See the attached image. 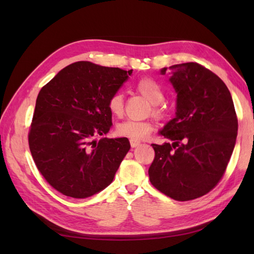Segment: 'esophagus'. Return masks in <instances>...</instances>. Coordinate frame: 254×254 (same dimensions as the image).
<instances>
[{"label":"esophagus","instance_id":"34e87169","mask_svg":"<svg viewBox=\"0 0 254 254\" xmlns=\"http://www.w3.org/2000/svg\"><path fill=\"white\" fill-rule=\"evenodd\" d=\"M130 144L132 147H137L138 145H141V142L137 141V139H130Z\"/></svg>","mask_w":254,"mask_h":254}]
</instances>
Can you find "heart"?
<instances>
[{
	"label": "heart",
	"mask_w": 254,
	"mask_h": 254,
	"mask_svg": "<svg viewBox=\"0 0 254 254\" xmlns=\"http://www.w3.org/2000/svg\"><path fill=\"white\" fill-rule=\"evenodd\" d=\"M136 90L143 95L153 105H158L164 100V90L161 86L150 78H142L136 83ZM108 108L113 116H122L124 110L123 95L116 93L112 95L108 101ZM153 131V124L149 121L126 120L119 123L116 132L119 136L128 137L131 139H143L147 137Z\"/></svg>",
	"instance_id": "1"
}]
</instances>
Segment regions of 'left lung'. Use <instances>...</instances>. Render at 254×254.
<instances>
[{
	"label": "left lung",
	"instance_id": "8db88e82",
	"mask_svg": "<svg viewBox=\"0 0 254 254\" xmlns=\"http://www.w3.org/2000/svg\"><path fill=\"white\" fill-rule=\"evenodd\" d=\"M169 72L177 94L176 117L159 131L171 143L152 144L148 169L152 185L177 201L209 192L222 179L234 152L238 120L227 86L216 74L189 62L160 69Z\"/></svg>",
	"mask_w": 254,
	"mask_h": 254
}]
</instances>
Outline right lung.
Returning a JSON list of instances; mask_svg holds the SVG:
<instances>
[{"mask_svg": "<svg viewBox=\"0 0 254 254\" xmlns=\"http://www.w3.org/2000/svg\"><path fill=\"white\" fill-rule=\"evenodd\" d=\"M132 72L78 61L61 69L38 94L29 148L38 170L64 195L89 197L113 181L130 142L94 137L109 132L108 101Z\"/></svg>", "mask_w": 254, "mask_h": 254, "instance_id": "obj_1", "label": "right lung"}]
</instances>
